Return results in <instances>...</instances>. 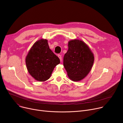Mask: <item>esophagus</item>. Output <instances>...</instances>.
I'll return each instance as SVG.
<instances>
[{"mask_svg": "<svg viewBox=\"0 0 123 123\" xmlns=\"http://www.w3.org/2000/svg\"><path fill=\"white\" fill-rule=\"evenodd\" d=\"M58 56L60 60V61L61 62V61H62V56H61V55H60V54H59V55H58Z\"/></svg>", "mask_w": 123, "mask_h": 123, "instance_id": "obj_1", "label": "esophagus"}]
</instances>
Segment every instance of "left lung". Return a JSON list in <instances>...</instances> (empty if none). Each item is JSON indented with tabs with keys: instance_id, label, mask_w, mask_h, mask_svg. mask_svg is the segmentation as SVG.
<instances>
[{
	"instance_id": "obj_1",
	"label": "left lung",
	"mask_w": 123,
	"mask_h": 123,
	"mask_svg": "<svg viewBox=\"0 0 123 123\" xmlns=\"http://www.w3.org/2000/svg\"><path fill=\"white\" fill-rule=\"evenodd\" d=\"M94 59L93 54L82 40H70L63 58L64 67L70 79L78 81L85 78L92 69Z\"/></svg>"
}]
</instances>
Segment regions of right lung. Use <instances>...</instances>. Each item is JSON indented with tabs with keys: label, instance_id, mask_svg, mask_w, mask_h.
Masks as SVG:
<instances>
[{
	"label": "right lung",
	"instance_id": "1",
	"mask_svg": "<svg viewBox=\"0 0 123 123\" xmlns=\"http://www.w3.org/2000/svg\"><path fill=\"white\" fill-rule=\"evenodd\" d=\"M59 58L50 49L47 40L41 39L32 45L26 58L30 74L35 80L44 81L50 78Z\"/></svg>",
	"mask_w": 123,
	"mask_h": 123
}]
</instances>
